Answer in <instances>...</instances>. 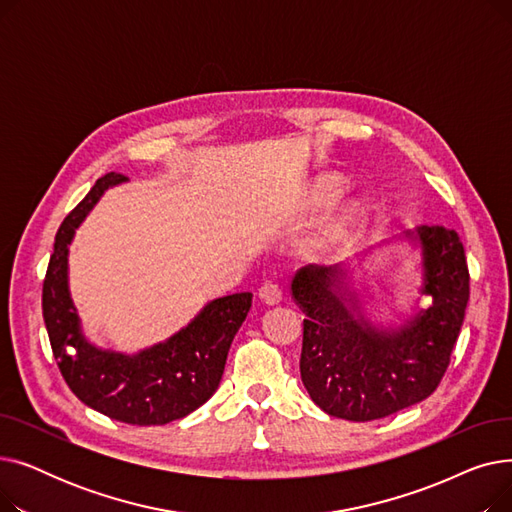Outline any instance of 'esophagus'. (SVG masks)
Instances as JSON below:
<instances>
[{"label":"esophagus","mask_w":512,"mask_h":512,"mask_svg":"<svg viewBox=\"0 0 512 512\" xmlns=\"http://www.w3.org/2000/svg\"><path fill=\"white\" fill-rule=\"evenodd\" d=\"M257 294H259V299H261L265 305H278V303L282 301V288H280L276 282H272V280L263 282Z\"/></svg>","instance_id":"34e87169"}]
</instances>
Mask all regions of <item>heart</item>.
<instances>
[{"mask_svg": "<svg viewBox=\"0 0 512 512\" xmlns=\"http://www.w3.org/2000/svg\"><path fill=\"white\" fill-rule=\"evenodd\" d=\"M342 191H344V180H340V178H336V176H326V178H321V180L315 184V188H313V199H315L317 203H330V201L338 199V197L342 195ZM357 222H359V209H357V205L344 207V209L340 211L338 218L334 220V224L328 228V232H326L324 236H321L319 247L324 249V247L330 245V242H334V240L346 236L348 232H351V230L357 226Z\"/></svg>", "mask_w": 512, "mask_h": 512, "instance_id": "obj_1", "label": "heart"}]
</instances>
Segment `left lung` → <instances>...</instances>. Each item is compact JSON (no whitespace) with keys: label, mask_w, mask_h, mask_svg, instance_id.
Returning <instances> with one entry per match:
<instances>
[{"label":"left lung","mask_w":512,"mask_h":512,"mask_svg":"<svg viewBox=\"0 0 512 512\" xmlns=\"http://www.w3.org/2000/svg\"><path fill=\"white\" fill-rule=\"evenodd\" d=\"M402 241L416 253V292L409 310L389 302L391 315L375 318L364 263ZM423 293L433 301L427 310L418 307ZM290 297L305 313L301 380L311 400L338 419H382L425 400L450 363L469 301L463 242L452 228L417 226L344 263L301 267Z\"/></svg>","instance_id":"obj_1"}]
</instances>
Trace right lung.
I'll return each instance as SVG.
<instances>
[{
	"label": "right lung",
	"mask_w": 512,
	"mask_h": 512,
	"mask_svg": "<svg viewBox=\"0 0 512 512\" xmlns=\"http://www.w3.org/2000/svg\"><path fill=\"white\" fill-rule=\"evenodd\" d=\"M128 182L105 174L62 222L43 282V319L53 357L87 407L130 425H164L197 411L218 390L230 344L251 309V292L209 301L170 338L122 353L95 344L70 294L68 255L76 230L110 188Z\"/></svg>",
	"instance_id": "right-lung-1"
}]
</instances>
